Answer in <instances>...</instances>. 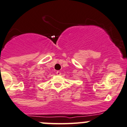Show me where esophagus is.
<instances>
[{"instance_id":"1","label":"esophagus","mask_w":127,"mask_h":127,"mask_svg":"<svg viewBox=\"0 0 127 127\" xmlns=\"http://www.w3.org/2000/svg\"><path fill=\"white\" fill-rule=\"evenodd\" d=\"M61 72H60V71H58L57 72H56V74L58 75V76H60V75H61Z\"/></svg>"}]
</instances>
